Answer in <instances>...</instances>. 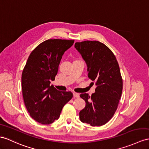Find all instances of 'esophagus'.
I'll use <instances>...</instances> for the list:
<instances>
[{
	"instance_id": "obj_1",
	"label": "esophagus",
	"mask_w": 149,
	"mask_h": 149,
	"mask_svg": "<svg viewBox=\"0 0 149 149\" xmlns=\"http://www.w3.org/2000/svg\"><path fill=\"white\" fill-rule=\"evenodd\" d=\"M73 96L74 97H77V98H79V95L78 93H77V92H73Z\"/></svg>"
}]
</instances>
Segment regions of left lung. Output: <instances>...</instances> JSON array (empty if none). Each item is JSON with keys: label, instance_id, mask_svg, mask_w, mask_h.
<instances>
[{"label": "left lung", "instance_id": "left-lung-1", "mask_svg": "<svg viewBox=\"0 0 149 149\" xmlns=\"http://www.w3.org/2000/svg\"><path fill=\"white\" fill-rule=\"evenodd\" d=\"M75 48L86 63L88 78L95 83V92L83 93L85 108L79 112L83 123L92 126L104 125L117 110L123 90V79L114 54L104 43L86 40L76 42Z\"/></svg>", "mask_w": 149, "mask_h": 149}]
</instances>
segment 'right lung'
Returning a JSON list of instances; mask_svg holds the SVG:
<instances>
[{
	"mask_svg": "<svg viewBox=\"0 0 149 149\" xmlns=\"http://www.w3.org/2000/svg\"><path fill=\"white\" fill-rule=\"evenodd\" d=\"M73 40L49 39L31 52L23 70L21 87L24 105L30 116L43 125L59 119L64 106L72 97L70 92H60L52 85L64 52Z\"/></svg>",
	"mask_w": 149,
	"mask_h": 149,
	"instance_id": "right-lung-1",
	"label": "right lung"
}]
</instances>
